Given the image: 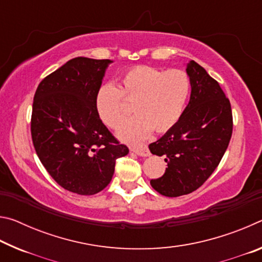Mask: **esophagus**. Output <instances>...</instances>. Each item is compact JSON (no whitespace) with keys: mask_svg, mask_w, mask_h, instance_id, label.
I'll return each mask as SVG.
<instances>
[{"mask_svg":"<svg viewBox=\"0 0 262 262\" xmlns=\"http://www.w3.org/2000/svg\"><path fill=\"white\" fill-rule=\"evenodd\" d=\"M130 151L135 152L136 155H139L141 157H148L150 156V151L148 147L145 144H137V145H133L130 148Z\"/></svg>","mask_w":262,"mask_h":262,"instance_id":"esophagus-1","label":"esophagus"}]
</instances>
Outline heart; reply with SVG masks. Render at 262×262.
Listing matches in <instances>:
<instances>
[{
	"label": "heart",
	"instance_id": "1",
	"mask_svg": "<svg viewBox=\"0 0 262 262\" xmlns=\"http://www.w3.org/2000/svg\"><path fill=\"white\" fill-rule=\"evenodd\" d=\"M190 92L188 74L180 69L163 70L151 66L127 69L119 78V88L103 84L96 94V108L105 125L118 128L133 104L136 115L120 127L118 135L137 142L156 132L170 129L179 120Z\"/></svg>",
	"mask_w": 262,
	"mask_h": 262
}]
</instances>
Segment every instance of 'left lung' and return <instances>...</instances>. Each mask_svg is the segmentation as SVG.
<instances>
[{"label":"left lung","mask_w":262,"mask_h":262,"mask_svg":"<svg viewBox=\"0 0 262 262\" xmlns=\"http://www.w3.org/2000/svg\"><path fill=\"white\" fill-rule=\"evenodd\" d=\"M190 99L177 121L161 139L149 145L151 154L165 156L167 167L152 188L176 198L196 190L219 166L232 135V111L219 82L190 61Z\"/></svg>","instance_id":"8db88e82"}]
</instances>
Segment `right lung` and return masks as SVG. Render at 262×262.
I'll use <instances>...</instances> for the list:
<instances>
[{
  "instance_id": "add662e5",
  "label": "right lung",
  "mask_w": 262,
  "mask_h": 262,
  "mask_svg": "<svg viewBox=\"0 0 262 262\" xmlns=\"http://www.w3.org/2000/svg\"><path fill=\"white\" fill-rule=\"evenodd\" d=\"M110 60L75 57L42 79L34 94L31 135L48 173L69 192L92 195L112 180L129 152L100 120L96 94Z\"/></svg>"
}]
</instances>
